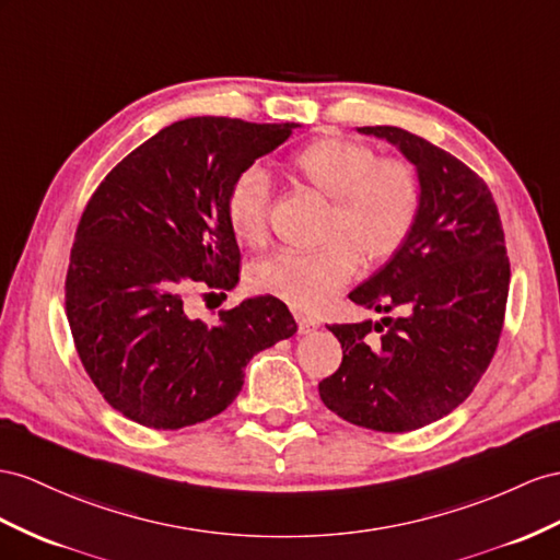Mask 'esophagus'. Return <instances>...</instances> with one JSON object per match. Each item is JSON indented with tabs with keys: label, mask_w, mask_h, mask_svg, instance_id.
I'll return each instance as SVG.
<instances>
[{
	"label": "esophagus",
	"mask_w": 560,
	"mask_h": 560,
	"mask_svg": "<svg viewBox=\"0 0 560 560\" xmlns=\"http://www.w3.org/2000/svg\"><path fill=\"white\" fill-rule=\"evenodd\" d=\"M295 322H298L300 334H312V331H317V328H319V319L307 317V314H295Z\"/></svg>",
	"instance_id": "esophagus-1"
}]
</instances>
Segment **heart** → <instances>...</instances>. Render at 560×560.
<instances>
[{
    "instance_id": "obj_1",
    "label": "heart",
    "mask_w": 560,
    "mask_h": 560,
    "mask_svg": "<svg viewBox=\"0 0 560 560\" xmlns=\"http://www.w3.org/2000/svg\"><path fill=\"white\" fill-rule=\"evenodd\" d=\"M293 175L317 189L326 210L319 248L281 250L257 262L253 289L275 295L298 312H317L346 285L360 267L381 265L402 250L423 208L419 172L405 158H378L362 141L322 137L300 147L291 158ZM269 179L248 167L229 186L226 222L246 246H262L269 234Z\"/></svg>"
}]
</instances>
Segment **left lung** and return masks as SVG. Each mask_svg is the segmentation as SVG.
Here are the masks:
<instances>
[{
    "mask_svg": "<svg viewBox=\"0 0 560 560\" xmlns=\"http://www.w3.org/2000/svg\"><path fill=\"white\" fill-rule=\"evenodd\" d=\"M360 132L390 141L417 167L423 208L402 250L350 293L357 305L399 317L328 326L342 362L319 395L354 425L409 433L447 417L490 366L511 265L497 203L476 172L399 127Z\"/></svg>",
    "mask_w": 560,
    "mask_h": 560,
    "instance_id": "left-lung-1",
    "label": "left lung"
}]
</instances>
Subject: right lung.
<instances>
[{"mask_svg":"<svg viewBox=\"0 0 560 560\" xmlns=\"http://www.w3.org/2000/svg\"><path fill=\"white\" fill-rule=\"evenodd\" d=\"M295 127L212 116L172 122L90 198L70 250L66 314L84 371L122 417L155 430L218 417L241 393L253 354L298 331L275 295L243 300L212 324L186 305L196 289L224 295L238 283L226 191Z\"/></svg>","mask_w":560,"mask_h":560,"instance_id":"add662e5","label":"right lung"}]
</instances>
